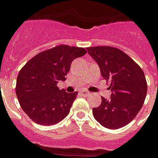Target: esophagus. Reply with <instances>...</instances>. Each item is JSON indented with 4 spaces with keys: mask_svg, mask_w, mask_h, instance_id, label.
Here are the masks:
<instances>
[{
    "mask_svg": "<svg viewBox=\"0 0 158 158\" xmlns=\"http://www.w3.org/2000/svg\"><path fill=\"white\" fill-rule=\"evenodd\" d=\"M80 93H81L82 95H85V96H87V95H89L90 92H89V91H87V90H81V91H80Z\"/></svg>",
    "mask_w": 158,
    "mask_h": 158,
    "instance_id": "esophagus-1",
    "label": "esophagus"
}]
</instances>
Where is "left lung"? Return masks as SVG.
Segmentation results:
<instances>
[{
    "mask_svg": "<svg viewBox=\"0 0 158 158\" xmlns=\"http://www.w3.org/2000/svg\"><path fill=\"white\" fill-rule=\"evenodd\" d=\"M97 62L102 78L110 83V99L102 98V103L93 108L96 121L102 127L118 129L135 118L144 104L147 83L143 70L127 54L110 46L87 48Z\"/></svg>",
    "mask_w": 158,
    "mask_h": 158,
    "instance_id": "1",
    "label": "left lung"
}]
</instances>
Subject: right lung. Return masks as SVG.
Returning a JSON list of instances; mask_svg holds the SVG:
<instances>
[{
    "label": "right lung",
    "instance_id": "add662e5",
    "mask_svg": "<svg viewBox=\"0 0 158 158\" xmlns=\"http://www.w3.org/2000/svg\"><path fill=\"white\" fill-rule=\"evenodd\" d=\"M84 48L58 45L32 57L17 77L16 95L22 110L39 125L56 124L68 115L78 92L60 90L73 60L85 56Z\"/></svg>",
    "mask_w": 158,
    "mask_h": 158
}]
</instances>
